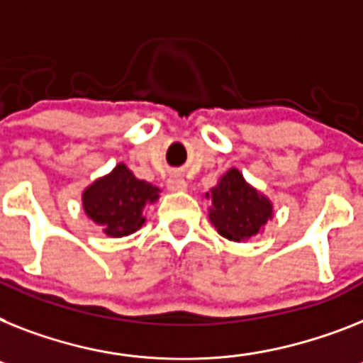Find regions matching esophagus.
Instances as JSON below:
<instances>
[{
    "label": "esophagus",
    "instance_id": "34e87169",
    "mask_svg": "<svg viewBox=\"0 0 363 363\" xmlns=\"http://www.w3.org/2000/svg\"><path fill=\"white\" fill-rule=\"evenodd\" d=\"M167 189L172 191V193L185 191V189H187V182H185V178L179 174V172H172V174L169 176V179H167Z\"/></svg>",
    "mask_w": 363,
    "mask_h": 363
}]
</instances>
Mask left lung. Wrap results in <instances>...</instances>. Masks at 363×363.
<instances>
[{"label":"left lung","mask_w":363,"mask_h":363,"mask_svg":"<svg viewBox=\"0 0 363 363\" xmlns=\"http://www.w3.org/2000/svg\"><path fill=\"white\" fill-rule=\"evenodd\" d=\"M203 196L211 202L209 220L228 241L241 242L256 238L274 217L271 200L248 184L235 167L226 170Z\"/></svg>","instance_id":"8db88e82"}]
</instances>
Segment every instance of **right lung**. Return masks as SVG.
Returning a JSON list of instances; mask_svg holds the SVG:
<instances>
[{
  "instance_id": "right-lung-1",
  "label": "right lung",
  "mask_w": 363,
  "mask_h": 363,
  "mask_svg": "<svg viewBox=\"0 0 363 363\" xmlns=\"http://www.w3.org/2000/svg\"><path fill=\"white\" fill-rule=\"evenodd\" d=\"M160 187L135 178L124 163H118L109 174L83 189L81 203L86 217L101 226L106 235L118 239L143 228V211L160 200Z\"/></svg>"
}]
</instances>
